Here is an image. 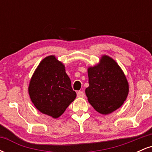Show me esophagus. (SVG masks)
Returning <instances> with one entry per match:
<instances>
[{
  "label": "esophagus",
  "instance_id": "esophagus-1",
  "mask_svg": "<svg viewBox=\"0 0 152 152\" xmlns=\"http://www.w3.org/2000/svg\"><path fill=\"white\" fill-rule=\"evenodd\" d=\"M77 96L80 97V98H83V97L85 96L84 92L81 91H78L77 92Z\"/></svg>",
  "mask_w": 152,
  "mask_h": 152
}]
</instances>
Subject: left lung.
Listing matches in <instances>:
<instances>
[{"label": "left lung", "mask_w": 152, "mask_h": 152, "mask_svg": "<svg viewBox=\"0 0 152 152\" xmlns=\"http://www.w3.org/2000/svg\"><path fill=\"white\" fill-rule=\"evenodd\" d=\"M88 76L89 86L85 92L96 111L108 114L124 104L129 93V85L115 61L104 56L99 65L88 68Z\"/></svg>", "instance_id": "8db88e82"}]
</instances>
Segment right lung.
<instances>
[{
  "mask_svg": "<svg viewBox=\"0 0 152 152\" xmlns=\"http://www.w3.org/2000/svg\"><path fill=\"white\" fill-rule=\"evenodd\" d=\"M31 99L43 114L60 116L76 96L65 67L54 56L40 63L28 87Z\"/></svg>",
  "mask_w": 152,
  "mask_h": 152,
  "instance_id": "obj_1",
  "label": "right lung"
}]
</instances>
